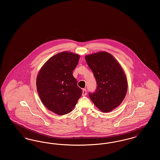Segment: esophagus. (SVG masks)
Here are the masks:
<instances>
[{"instance_id":"esophagus-1","label":"esophagus","mask_w":160,"mask_h":160,"mask_svg":"<svg viewBox=\"0 0 160 160\" xmlns=\"http://www.w3.org/2000/svg\"><path fill=\"white\" fill-rule=\"evenodd\" d=\"M86 94H87L86 90L85 89H83V93H82V96H83V97H84V96H86Z\"/></svg>"}]
</instances>
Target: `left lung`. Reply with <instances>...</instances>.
I'll return each mask as SVG.
<instances>
[{"mask_svg":"<svg viewBox=\"0 0 160 160\" xmlns=\"http://www.w3.org/2000/svg\"><path fill=\"white\" fill-rule=\"evenodd\" d=\"M85 59L97 84L96 91L89 93L90 98L101 112H112L122 103L127 92L128 82L123 69L106 52L86 55Z\"/></svg>","mask_w":160,"mask_h":160,"instance_id":"obj_1","label":"left lung"}]
</instances>
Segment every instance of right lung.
Returning <instances> with one entry per match:
<instances>
[{
  "mask_svg": "<svg viewBox=\"0 0 160 160\" xmlns=\"http://www.w3.org/2000/svg\"><path fill=\"white\" fill-rule=\"evenodd\" d=\"M80 56L63 52L50 58L42 65L37 77V89L43 104L58 115L72 112L82 94L72 72Z\"/></svg>",
  "mask_w": 160,
  "mask_h": 160,
  "instance_id": "obj_1",
  "label": "right lung"
}]
</instances>
